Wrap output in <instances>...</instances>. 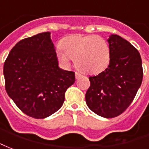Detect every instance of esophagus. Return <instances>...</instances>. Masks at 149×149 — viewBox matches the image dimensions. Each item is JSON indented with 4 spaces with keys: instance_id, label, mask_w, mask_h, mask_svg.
Here are the masks:
<instances>
[{
    "instance_id": "34e87169",
    "label": "esophagus",
    "mask_w": 149,
    "mask_h": 149,
    "mask_svg": "<svg viewBox=\"0 0 149 149\" xmlns=\"http://www.w3.org/2000/svg\"><path fill=\"white\" fill-rule=\"evenodd\" d=\"M81 77H82V75H81V74L78 73V72H76V73H75V78H76V79H81Z\"/></svg>"
}]
</instances>
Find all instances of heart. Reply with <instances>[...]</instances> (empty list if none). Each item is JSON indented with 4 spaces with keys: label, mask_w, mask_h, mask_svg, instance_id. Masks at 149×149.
<instances>
[{
    "label": "heart",
    "mask_w": 149,
    "mask_h": 149,
    "mask_svg": "<svg viewBox=\"0 0 149 149\" xmlns=\"http://www.w3.org/2000/svg\"><path fill=\"white\" fill-rule=\"evenodd\" d=\"M58 58L68 64L75 60L79 70L88 74L101 72L109 65L110 47L104 38L97 35L74 34L60 41V48L56 50Z\"/></svg>",
    "instance_id": "b5f03b06"
}]
</instances>
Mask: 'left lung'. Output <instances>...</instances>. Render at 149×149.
I'll use <instances>...</instances> for the list:
<instances>
[{
  "label": "left lung",
  "instance_id": "1",
  "mask_svg": "<svg viewBox=\"0 0 149 149\" xmlns=\"http://www.w3.org/2000/svg\"><path fill=\"white\" fill-rule=\"evenodd\" d=\"M111 60L108 68L89 77L86 93L87 106L104 118H114L131 104L143 79L142 61L137 49L116 34L108 39Z\"/></svg>",
  "mask_w": 149,
  "mask_h": 149
}]
</instances>
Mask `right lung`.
I'll return each instance as SVG.
<instances>
[{
	"instance_id": "1",
	"label": "right lung",
	"mask_w": 149,
	"mask_h": 149,
	"mask_svg": "<svg viewBox=\"0 0 149 149\" xmlns=\"http://www.w3.org/2000/svg\"><path fill=\"white\" fill-rule=\"evenodd\" d=\"M50 32L23 39L10 51L4 64L5 89L24 114L45 118L57 111L74 72L59 68Z\"/></svg>"
}]
</instances>
